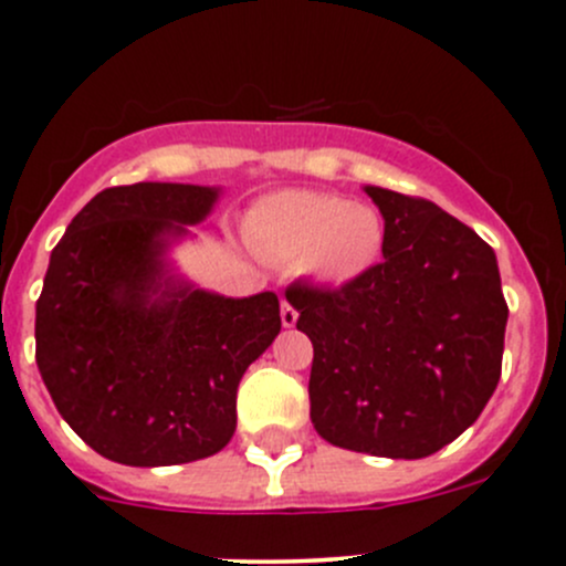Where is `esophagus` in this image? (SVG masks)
Instances as JSON below:
<instances>
[{"instance_id": "1", "label": "esophagus", "mask_w": 566, "mask_h": 566, "mask_svg": "<svg viewBox=\"0 0 566 566\" xmlns=\"http://www.w3.org/2000/svg\"><path fill=\"white\" fill-rule=\"evenodd\" d=\"M295 323H298V312L293 310V304L282 301V325H284V328H293Z\"/></svg>"}]
</instances>
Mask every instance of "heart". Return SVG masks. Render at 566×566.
<instances>
[{
	"instance_id": "1",
	"label": "heart",
	"mask_w": 566,
	"mask_h": 566,
	"mask_svg": "<svg viewBox=\"0 0 566 566\" xmlns=\"http://www.w3.org/2000/svg\"><path fill=\"white\" fill-rule=\"evenodd\" d=\"M249 235L271 260L304 262L319 284L345 287L380 262L386 224L378 210L339 193L279 191L256 205Z\"/></svg>"
}]
</instances>
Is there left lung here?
<instances>
[{
  "label": "left lung",
  "instance_id": "8db88e82",
  "mask_svg": "<svg viewBox=\"0 0 566 566\" xmlns=\"http://www.w3.org/2000/svg\"><path fill=\"white\" fill-rule=\"evenodd\" d=\"M364 191L386 224L384 262L339 290L295 282L315 347L312 424L328 443L391 460L462 436L501 378L506 310L495 251L430 199Z\"/></svg>",
  "mask_w": 566,
  "mask_h": 566
}]
</instances>
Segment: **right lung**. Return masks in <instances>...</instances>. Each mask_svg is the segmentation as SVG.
I'll use <instances>...</instances> for the list:
<instances>
[{
    "label": "right lung",
    "mask_w": 566,
    "mask_h": 566,
    "mask_svg": "<svg viewBox=\"0 0 566 566\" xmlns=\"http://www.w3.org/2000/svg\"><path fill=\"white\" fill-rule=\"evenodd\" d=\"M219 188L134 182L95 193L51 251L35 310L40 378L87 447L180 465L235 432L238 384L282 331L276 293L224 298L175 276L167 251Z\"/></svg>",
    "instance_id": "1"
}]
</instances>
